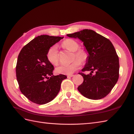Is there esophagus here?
I'll list each match as a JSON object with an SVG mask.
<instances>
[{
  "instance_id": "34e87169",
  "label": "esophagus",
  "mask_w": 134,
  "mask_h": 134,
  "mask_svg": "<svg viewBox=\"0 0 134 134\" xmlns=\"http://www.w3.org/2000/svg\"><path fill=\"white\" fill-rule=\"evenodd\" d=\"M74 76L73 74H71V75H67V77L68 78H71V77H72V76Z\"/></svg>"
}]
</instances>
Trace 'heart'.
<instances>
[{
  "label": "heart",
  "mask_w": 134,
  "mask_h": 134,
  "mask_svg": "<svg viewBox=\"0 0 134 134\" xmlns=\"http://www.w3.org/2000/svg\"><path fill=\"white\" fill-rule=\"evenodd\" d=\"M62 47L65 49L74 52V59L75 60L70 64H62L56 69V71L58 74L65 75H71L81 67V63L86 62L88 58V54L86 51L79 47L77 41L72 39H66L63 41ZM47 57L48 60L53 65H56L59 62V53L58 47L54 45L48 49Z\"/></svg>",
  "instance_id": "1"
}]
</instances>
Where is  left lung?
Returning a JSON list of instances; mask_svg holds the SVG:
<instances>
[{"label": "left lung", "instance_id": "1", "mask_svg": "<svg viewBox=\"0 0 134 134\" xmlns=\"http://www.w3.org/2000/svg\"><path fill=\"white\" fill-rule=\"evenodd\" d=\"M69 37L78 38L83 42L89 55L82 72L83 82L78 87L81 94L91 99L106 97L117 83L119 76V57L112 42L94 30L83 29L68 34ZM94 71L95 73L93 75Z\"/></svg>", "mask_w": 134, "mask_h": 134}]
</instances>
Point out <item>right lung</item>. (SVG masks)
<instances>
[{"instance_id":"1","label":"right lung","mask_w":134,"mask_h":134,"mask_svg":"<svg viewBox=\"0 0 134 134\" xmlns=\"http://www.w3.org/2000/svg\"><path fill=\"white\" fill-rule=\"evenodd\" d=\"M63 37L41 35L22 48L17 59L16 76L21 93L34 103L42 105L58 95L67 76L53 75V65L48 60V49Z\"/></svg>"}]
</instances>
